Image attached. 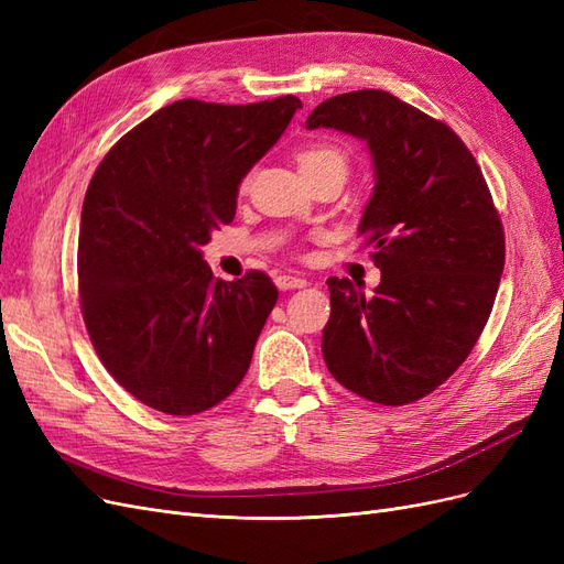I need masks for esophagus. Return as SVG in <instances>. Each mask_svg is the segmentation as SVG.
Masks as SVG:
<instances>
[{
	"label": "esophagus",
	"mask_w": 564,
	"mask_h": 564,
	"mask_svg": "<svg viewBox=\"0 0 564 564\" xmlns=\"http://www.w3.org/2000/svg\"><path fill=\"white\" fill-rule=\"evenodd\" d=\"M275 284L282 289V292H289V289H303L308 286L311 282L305 278H299V275H278L275 278Z\"/></svg>",
	"instance_id": "esophagus-1"
}]
</instances>
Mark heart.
Masks as SVG:
<instances>
[{
    "mask_svg": "<svg viewBox=\"0 0 564 564\" xmlns=\"http://www.w3.org/2000/svg\"><path fill=\"white\" fill-rule=\"evenodd\" d=\"M296 160L301 166V174H322V172H336L346 176L348 172V158L346 152L334 143H311L296 152ZM249 185V176L242 181V187Z\"/></svg>",
    "mask_w": 564,
    "mask_h": 564,
    "instance_id": "heart-1",
    "label": "heart"
}]
</instances>
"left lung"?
Returning a JSON list of instances; mask_svg holds the SVG:
<instances>
[{"instance_id":"left-lung-1","label":"left lung","mask_w":564,"mask_h":564,"mask_svg":"<svg viewBox=\"0 0 564 564\" xmlns=\"http://www.w3.org/2000/svg\"><path fill=\"white\" fill-rule=\"evenodd\" d=\"M305 127L365 139L377 172L357 230L381 284L367 299L327 280L324 362L369 402H416L464 365L499 292L506 235L482 169L445 122L379 89L332 96Z\"/></svg>"}]
</instances>
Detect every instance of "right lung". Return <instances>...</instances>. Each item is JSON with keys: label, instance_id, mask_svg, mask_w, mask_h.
<instances>
[{"label": "right lung", "instance_id": "right-lung-1", "mask_svg": "<svg viewBox=\"0 0 564 564\" xmlns=\"http://www.w3.org/2000/svg\"><path fill=\"white\" fill-rule=\"evenodd\" d=\"M296 96L249 106L183 98L119 139L82 207L79 308L110 377L172 416L224 402L278 303L261 270L224 282L199 247L228 226L237 185L278 143Z\"/></svg>", "mask_w": 564, "mask_h": 564}]
</instances>
